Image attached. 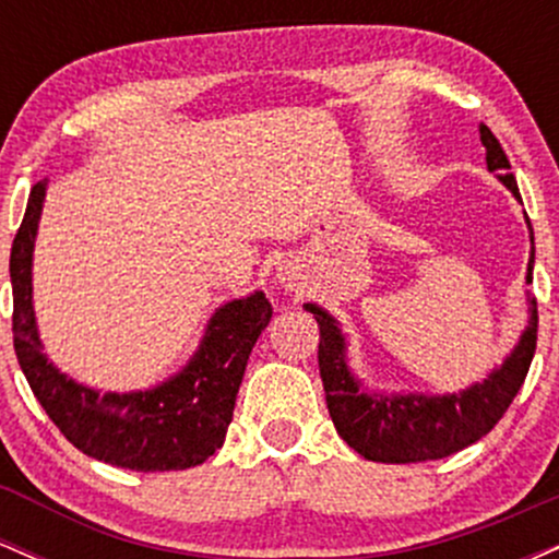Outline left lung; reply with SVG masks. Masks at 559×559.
Here are the masks:
<instances>
[{
  "label": "left lung",
  "instance_id": "left-lung-1",
  "mask_svg": "<svg viewBox=\"0 0 559 559\" xmlns=\"http://www.w3.org/2000/svg\"><path fill=\"white\" fill-rule=\"evenodd\" d=\"M478 131L480 144L486 146V168L497 173L499 181L515 199H521L502 144L484 123ZM525 223L534 243L528 217ZM531 273H534V247L525 275L528 284L534 281ZM305 310L316 316L320 329L318 365L333 426L346 444L373 463H426L476 444L480 436L497 426L515 400L536 352L538 312L536 297H528V325L521 333V342L499 368L491 370L489 378L473 383L460 394H378L362 389L360 378H355L346 365V338L336 320L318 305H305Z\"/></svg>",
  "mask_w": 559,
  "mask_h": 559
}]
</instances>
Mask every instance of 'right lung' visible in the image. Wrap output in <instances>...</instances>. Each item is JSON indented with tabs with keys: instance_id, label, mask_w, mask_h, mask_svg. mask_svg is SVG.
<instances>
[{
	"instance_id": "obj_1",
	"label": "right lung",
	"mask_w": 559,
	"mask_h": 559,
	"mask_svg": "<svg viewBox=\"0 0 559 559\" xmlns=\"http://www.w3.org/2000/svg\"><path fill=\"white\" fill-rule=\"evenodd\" d=\"M44 197L47 181H38L10 252L15 355L38 404L70 444L107 465L141 473L202 465L226 441L247 360L273 318L271 301L254 292L217 307L189 365L159 386L99 394L60 373L41 352L31 265Z\"/></svg>"
}]
</instances>
